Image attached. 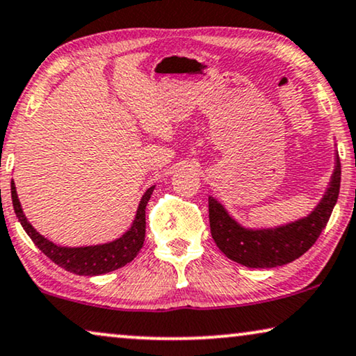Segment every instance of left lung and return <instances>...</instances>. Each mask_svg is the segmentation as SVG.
Here are the masks:
<instances>
[{
	"mask_svg": "<svg viewBox=\"0 0 356 356\" xmlns=\"http://www.w3.org/2000/svg\"><path fill=\"white\" fill-rule=\"evenodd\" d=\"M340 159L337 154L332 181L309 216L275 229H245L227 215L221 203L208 198L210 229L215 243L227 259L250 268H272L290 264L312 248L329 221L340 191Z\"/></svg>",
	"mask_w": 356,
	"mask_h": 356,
	"instance_id": "8db88e82",
	"label": "left lung"
}]
</instances>
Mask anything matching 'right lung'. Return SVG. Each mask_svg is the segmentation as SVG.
I'll use <instances>...</instances> for the list:
<instances>
[{"label": "right lung", "instance_id": "add662e5", "mask_svg": "<svg viewBox=\"0 0 356 356\" xmlns=\"http://www.w3.org/2000/svg\"><path fill=\"white\" fill-rule=\"evenodd\" d=\"M154 187H149L145 192L143 198H141L138 211H136L134 225L122 238H118L112 243L102 244V245H88V248H60L51 243V241L45 239L32 227V225L27 221L26 215L22 213L21 203H19L16 186L14 182L11 184V197H13V207L14 213H16L17 220L29 238L34 241V244L49 257L51 262H55L58 267L68 270L71 273L76 275H102L112 270H117L131 262L143 248L145 243V233H146V205L151 198Z\"/></svg>", "mask_w": 356, "mask_h": 356}]
</instances>
